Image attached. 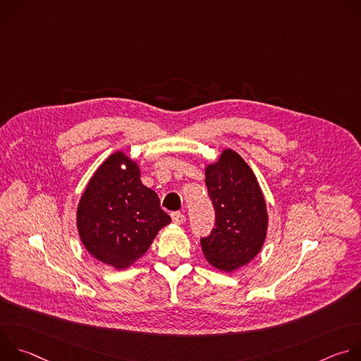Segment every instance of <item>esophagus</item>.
I'll use <instances>...</instances> for the list:
<instances>
[{"mask_svg": "<svg viewBox=\"0 0 361 361\" xmlns=\"http://www.w3.org/2000/svg\"><path fill=\"white\" fill-rule=\"evenodd\" d=\"M171 219H173V223H174V224H183V223H184V220H185L184 214H181L180 212L173 213V214H171Z\"/></svg>", "mask_w": 361, "mask_h": 361, "instance_id": "esophagus-1", "label": "esophagus"}]
</instances>
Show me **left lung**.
I'll use <instances>...</instances> for the list:
<instances>
[{
	"label": "left lung",
	"instance_id": "left-lung-1",
	"mask_svg": "<svg viewBox=\"0 0 361 361\" xmlns=\"http://www.w3.org/2000/svg\"><path fill=\"white\" fill-rule=\"evenodd\" d=\"M204 173L216 227L201 238V248L214 269L233 273L248 264L264 245L269 230L266 198L250 166L231 148H224Z\"/></svg>",
	"mask_w": 361,
	"mask_h": 361
}]
</instances>
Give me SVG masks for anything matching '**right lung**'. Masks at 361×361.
<instances>
[{"label": "right lung", "instance_id": "obj_1", "mask_svg": "<svg viewBox=\"0 0 361 361\" xmlns=\"http://www.w3.org/2000/svg\"><path fill=\"white\" fill-rule=\"evenodd\" d=\"M141 170L116 151L91 176L77 207V230L85 250L116 270L128 269L171 223L157 194L141 183Z\"/></svg>", "mask_w": 361, "mask_h": 361}]
</instances>
